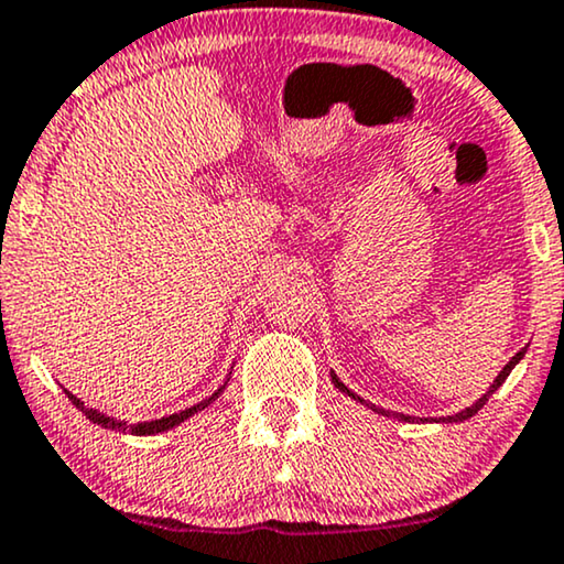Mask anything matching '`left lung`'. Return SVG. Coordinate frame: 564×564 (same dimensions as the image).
<instances>
[{"instance_id":"1","label":"left lung","mask_w":564,"mask_h":564,"mask_svg":"<svg viewBox=\"0 0 564 564\" xmlns=\"http://www.w3.org/2000/svg\"><path fill=\"white\" fill-rule=\"evenodd\" d=\"M523 355H525V347L521 349V352H516L513 357H510V362H508V365H506V368H502L500 372H497V378L492 380V386H489V389H487V393H485V397H479V401H474V404H471V406L460 409V412H456V414L441 416V420H435V422H464V420H469V416H474V414H477V412H479V409L487 404V399H489V397H492V393H495L497 389H500V386H502V383H506V378L510 376V370H513V368H516V365L523 360ZM332 380H334V386H336V389H339V391H345L349 399H355V401H360V404H365V399H360V397H357V393H352V391H349V389H347V386H345V383H341V380H339V378H336V372H332ZM365 406H370V409H372V412H378V414H383V416H393V420H401V422H414V416H409V414H401V412H386V409H380V406H376V404H365Z\"/></svg>"}]
</instances>
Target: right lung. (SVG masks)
Returning <instances> with one entry per match:
<instances>
[{
    "label": "right lung",
    "mask_w": 564,
    "mask_h": 564,
    "mask_svg": "<svg viewBox=\"0 0 564 564\" xmlns=\"http://www.w3.org/2000/svg\"><path fill=\"white\" fill-rule=\"evenodd\" d=\"M230 380V378H228ZM228 380H225L223 386H219V389L212 393L209 399H204V401H199V404H194V406H188V409H184V412H178V414H167V416H160V420H152V422H137V425H129V422H123V420H116V416H108V414H104V412H98V409H90V406H85V401H79L75 393H69L67 389H64V393H67L69 397V401L72 404H75L79 412H83L87 420L93 422V425H100V427H106V430H119V433H131V435H158V433H167V430H173L175 425H181V422H186L188 416H194L196 412H202V409H207L212 401H215L219 393L225 391V386H228Z\"/></svg>",
    "instance_id": "obj_1"
}]
</instances>
